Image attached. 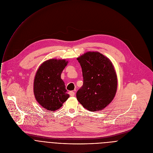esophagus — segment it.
I'll return each mask as SVG.
<instances>
[{"label":"esophagus","instance_id":"esophagus-1","mask_svg":"<svg viewBox=\"0 0 153 153\" xmlns=\"http://www.w3.org/2000/svg\"><path fill=\"white\" fill-rule=\"evenodd\" d=\"M69 94H70L71 96H74V94H75V93H74V91H71L69 92Z\"/></svg>","mask_w":153,"mask_h":153}]
</instances>
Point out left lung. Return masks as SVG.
<instances>
[{"label":"left lung","mask_w":153,"mask_h":153,"mask_svg":"<svg viewBox=\"0 0 153 153\" xmlns=\"http://www.w3.org/2000/svg\"><path fill=\"white\" fill-rule=\"evenodd\" d=\"M82 70L83 84L76 97L90 111H100L114 99L117 88L114 67L107 57L97 51H88L77 58Z\"/></svg>","instance_id":"8db88e82"}]
</instances>
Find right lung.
Listing matches in <instances>:
<instances>
[{
  "label": "right lung",
  "mask_w": 153,
  "mask_h": 153,
  "mask_svg": "<svg viewBox=\"0 0 153 153\" xmlns=\"http://www.w3.org/2000/svg\"><path fill=\"white\" fill-rule=\"evenodd\" d=\"M68 63L65 59H48L36 71L33 83L34 97L47 111L57 110L70 97L61 79L62 72Z\"/></svg>",
  "instance_id": "obj_1"
}]
</instances>
